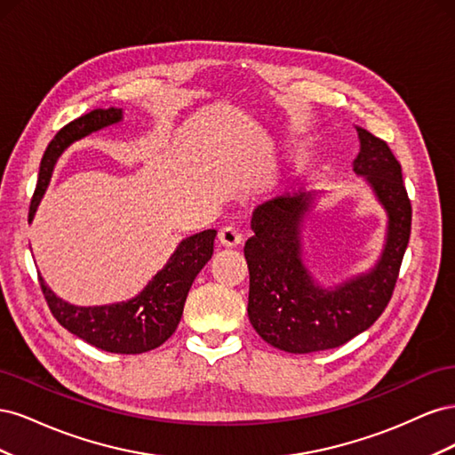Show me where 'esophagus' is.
I'll list each match as a JSON object with an SVG mask.
<instances>
[{
	"mask_svg": "<svg viewBox=\"0 0 455 455\" xmlns=\"http://www.w3.org/2000/svg\"><path fill=\"white\" fill-rule=\"evenodd\" d=\"M218 241L222 243L224 246H239L243 243V235H241L239 229L231 228V226H226V228L220 229Z\"/></svg>",
	"mask_w": 455,
	"mask_h": 455,
	"instance_id": "34e87169",
	"label": "esophagus"
}]
</instances>
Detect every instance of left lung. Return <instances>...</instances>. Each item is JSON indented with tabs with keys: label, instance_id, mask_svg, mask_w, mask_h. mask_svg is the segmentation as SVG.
I'll use <instances>...</instances> for the list:
<instances>
[{
	"label": "left lung",
	"instance_id": "1",
	"mask_svg": "<svg viewBox=\"0 0 455 455\" xmlns=\"http://www.w3.org/2000/svg\"><path fill=\"white\" fill-rule=\"evenodd\" d=\"M361 151L353 171L366 178L387 211V239L374 269L323 288L301 261V229L311 196H286L259 204L254 235L244 243L249 264V319L269 346L286 353L334 349L374 324L387 307L411 229V204L401 163L387 142L356 127Z\"/></svg>",
	"mask_w": 455,
	"mask_h": 455
}]
</instances>
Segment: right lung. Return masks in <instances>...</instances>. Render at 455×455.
I'll list each match as a JSON object with an SVG mask.
<instances>
[{
	"label": "right lung",
	"mask_w": 455,
	"mask_h": 455,
	"mask_svg": "<svg viewBox=\"0 0 455 455\" xmlns=\"http://www.w3.org/2000/svg\"><path fill=\"white\" fill-rule=\"evenodd\" d=\"M121 119L123 112L119 108H99L68 123L54 134L39 164V178L30 204V220L45 194L54 163L62 156V151L84 136L114 125ZM214 237L216 229H206L184 239L169 258L167 266L146 284L139 296L129 301L94 307L72 306L54 294L39 277L41 292H44L54 319L68 332L85 339L91 346L119 355L146 353L163 346L174 334L182 319L191 283L206 261L212 258Z\"/></svg>",
	"instance_id": "add662e5"
}]
</instances>
